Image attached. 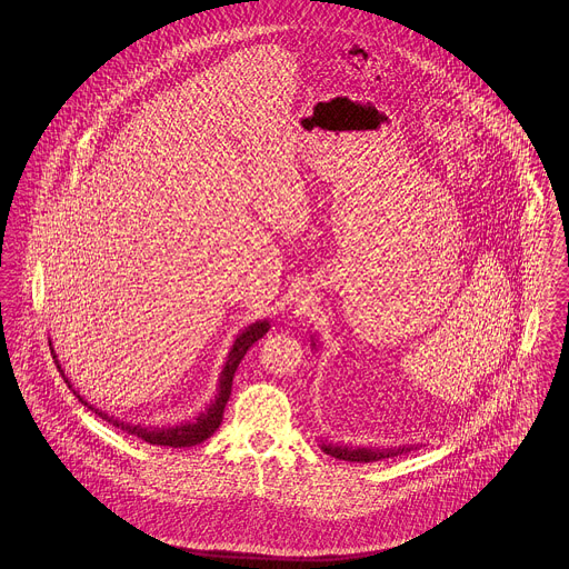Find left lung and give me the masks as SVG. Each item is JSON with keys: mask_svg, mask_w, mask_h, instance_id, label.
Listing matches in <instances>:
<instances>
[{"mask_svg": "<svg viewBox=\"0 0 569 569\" xmlns=\"http://www.w3.org/2000/svg\"><path fill=\"white\" fill-rule=\"evenodd\" d=\"M318 341H313L311 337V346L316 348ZM320 448L326 455L335 457L339 460H350V462H373V460L390 459V457H399L403 452L413 450L416 446H395V448H358V446H346V443H328L322 441Z\"/></svg>", "mask_w": 569, "mask_h": 569, "instance_id": "8db88e82", "label": "left lung"}]
</instances>
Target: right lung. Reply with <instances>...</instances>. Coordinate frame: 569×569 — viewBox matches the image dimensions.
<instances>
[{
  "label": "right lung",
  "instance_id": "add662e5",
  "mask_svg": "<svg viewBox=\"0 0 569 569\" xmlns=\"http://www.w3.org/2000/svg\"><path fill=\"white\" fill-rule=\"evenodd\" d=\"M269 328H271L269 320H256L253 325L247 326V328H243V330L237 335V339H234V343H232V348H230V352H228V358H226V362H223V369H221V373H219L216 399L207 406L204 411H200V413L196 416V420L181 422V425H172V427L132 425V422H128V420H123V418H117V416H112V413H107V411H102V409L87 403L84 397L79 395V390L72 388L70 379L63 373V369H61V365H59V360H57V353H54L53 343H51V341H49V346H51V353H53L54 362H57V369L61 371V376L66 379L68 388H72V392L79 397V401H81L82 406H87V409L96 411L102 420H107L114 429H121V431H126L128 435H136V437L144 439L147 443L168 446V448H190V446L207 441V439L219 429L221 418H223V409H226V403H228L230 392H232V378H234V373H237V369H239V365H241V360H243L247 350H249L258 339H262V337L269 332Z\"/></svg>",
  "mask_w": 569,
  "mask_h": 569
}]
</instances>
